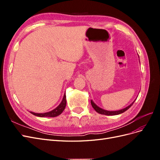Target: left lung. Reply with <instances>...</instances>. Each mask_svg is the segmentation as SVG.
Here are the masks:
<instances>
[{
  "instance_id": "1",
  "label": "left lung",
  "mask_w": 160,
  "mask_h": 160,
  "mask_svg": "<svg viewBox=\"0 0 160 160\" xmlns=\"http://www.w3.org/2000/svg\"><path fill=\"white\" fill-rule=\"evenodd\" d=\"M134 103L133 102L129 105L128 107L125 108L123 109H121V110H119V111H106V110H104L103 109H101L100 108H99L98 105H96L93 101H91V105L92 107L93 108V109L97 111V112L100 113V114H102V115H119V114H121L123 112H125V111H127L129 108H131V106H132L133 105V103Z\"/></svg>"
}]
</instances>
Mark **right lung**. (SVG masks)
<instances>
[{"label": "right lung", "instance_id": "add662e5", "mask_svg": "<svg viewBox=\"0 0 160 160\" xmlns=\"http://www.w3.org/2000/svg\"><path fill=\"white\" fill-rule=\"evenodd\" d=\"M66 103H67L66 95L65 94L64 97H63V99H62V100L61 101V103L55 109L49 111V112L43 113H36L32 112V111H30V113L34 115H36V116H38V117H41V118H43V117H48V118L57 117V116L61 114L62 111H64V109L65 108V106H66Z\"/></svg>", "mask_w": 160, "mask_h": 160}]
</instances>
